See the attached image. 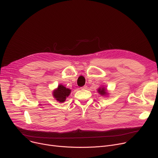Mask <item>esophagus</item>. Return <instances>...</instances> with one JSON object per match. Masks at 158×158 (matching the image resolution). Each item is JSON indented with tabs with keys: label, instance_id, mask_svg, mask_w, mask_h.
I'll return each mask as SVG.
<instances>
[{
	"label": "esophagus",
	"instance_id": "obj_1",
	"mask_svg": "<svg viewBox=\"0 0 158 158\" xmlns=\"http://www.w3.org/2000/svg\"><path fill=\"white\" fill-rule=\"evenodd\" d=\"M81 88H82V89H86V88H87V86H86V85H85V86H83V87H81Z\"/></svg>",
	"mask_w": 158,
	"mask_h": 158
}]
</instances>
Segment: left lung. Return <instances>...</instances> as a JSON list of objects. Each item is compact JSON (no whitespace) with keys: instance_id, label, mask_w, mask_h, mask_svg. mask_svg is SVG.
<instances>
[{"instance_id":"obj_1","label":"left lung","mask_w":158,"mask_h":158,"mask_svg":"<svg viewBox=\"0 0 158 158\" xmlns=\"http://www.w3.org/2000/svg\"><path fill=\"white\" fill-rule=\"evenodd\" d=\"M98 92L99 94H100L102 96H104V97H106V96L108 95V92L107 91V89L104 87V86H101L98 89Z\"/></svg>"}]
</instances>
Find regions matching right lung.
<instances>
[{"label":"right lung","instance_id":"right-lung-1","mask_svg":"<svg viewBox=\"0 0 158 158\" xmlns=\"http://www.w3.org/2000/svg\"><path fill=\"white\" fill-rule=\"evenodd\" d=\"M71 90L66 88L63 85H58V87L53 91V97L59 102H63L70 95Z\"/></svg>","mask_w":158,"mask_h":158}]
</instances>
